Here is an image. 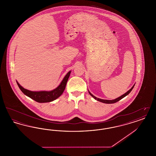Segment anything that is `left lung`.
Instances as JSON below:
<instances>
[{
  "label": "left lung",
  "instance_id": "left-lung-1",
  "mask_svg": "<svg viewBox=\"0 0 156 156\" xmlns=\"http://www.w3.org/2000/svg\"><path fill=\"white\" fill-rule=\"evenodd\" d=\"M134 85L132 87V88L130 89H129L127 92H126L125 94H124L123 95H122V96H120V97H119V98H116V99H113V100H105V99H99V98H98L97 97H95V96H94L90 92H89V90H88V92H89V94L92 96V97H93L95 99H96L97 101H99V102H102V103H105V104H114V103H116V102H118L119 101H120V99H122V98H123L124 97H126L127 96L131 91H132V90L133 89V88H134Z\"/></svg>",
  "mask_w": 156,
  "mask_h": 156
}]
</instances>
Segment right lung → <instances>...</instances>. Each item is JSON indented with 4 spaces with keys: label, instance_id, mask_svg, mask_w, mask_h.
Returning a JSON list of instances; mask_svg holds the SVG:
<instances>
[{
    "label": "right lung",
    "instance_id": "right-lung-1",
    "mask_svg": "<svg viewBox=\"0 0 156 156\" xmlns=\"http://www.w3.org/2000/svg\"><path fill=\"white\" fill-rule=\"evenodd\" d=\"M71 74V71H69L62 81L59 84V86L55 89L50 91H31L27 89H24L17 81V83L19 88L22 91L23 93L27 97H30L32 99L34 100L39 103H45L50 102L55 100L60 97L65 90L67 81Z\"/></svg>",
    "mask_w": 156,
    "mask_h": 156
}]
</instances>
